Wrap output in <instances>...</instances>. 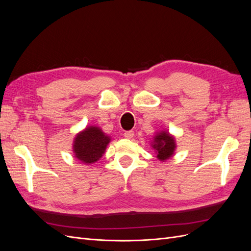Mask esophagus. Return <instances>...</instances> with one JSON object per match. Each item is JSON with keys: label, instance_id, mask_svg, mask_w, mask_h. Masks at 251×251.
Instances as JSON below:
<instances>
[{"label": "esophagus", "instance_id": "obj_1", "mask_svg": "<svg viewBox=\"0 0 251 251\" xmlns=\"http://www.w3.org/2000/svg\"><path fill=\"white\" fill-rule=\"evenodd\" d=\"M124 136L126 139H132L134 137V132L133 131H126V132H125Z\"/></svg>", "mask_w": 251, "mask_h": 251}]
</instances>
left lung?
Masks as SVG:
<instances>
[{"mask_svg":"<svg viewBox=\"0 0 251 251\" xmlns=\"http://www.w3.org/2000/svg\"><path fill=\"white\" fill-rule=\"evenodd\" d=\"M153 148L157 151V158L159 160L164 161L172 157L175 148H176V144H175L173 136L166 132H162L155 136Z\"/></svg>","mask_w":251,"mask_h":251,"instance_id":"1","label":"left lung"}]
</instances>
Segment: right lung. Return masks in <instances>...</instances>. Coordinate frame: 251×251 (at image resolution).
Listing matches in <instances>:
<instances>
[{"label":"right lung","mask_w":251,"mask_h":251,"mask_svg":"<svg viewBox=\"0 0 251 251\" xmlns=\"http://www.w3.org/2000/svg\"><path fill=\"white\" fill-rule=\"evenodd\" d=\"M110 140L100 128L90 126L75 138L73 146L75 157L85 163H94L102 157Z\"/></svg>","instance_id":"1"}]
</instances>
